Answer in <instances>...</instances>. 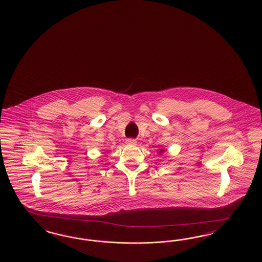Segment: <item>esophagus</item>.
<instances>
[{
	"label": "esophagus",
	"mask_w": 262,
	"mask_h": 262,
	"mask_svg": "<svg viewBox=\"0 0 262 262\" xmlns=\"http://www.w3.org/2000/svg\"><path fill=\"white\" fill-rule=\"evenodd\" d=\"M137 142H136V140L134 139H127L126 140V144H135Z\"/></svg>",
	"instance_id": "1"
}]
</instances>
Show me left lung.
<instances>
[{
  "label": "left lung",
  "mask_w": 262,
  "mask_h": 262,
  "mask_svg": "<svg viewBox=\"0 0 262 262\" xmlns=\"http://www.w3.org/2000/svg\"><path fill=\"white\" fill-rule=\"evenodd\" d=\"M159 152H164V149H160V151Z\"/></svg>",
  "instance_id": "8db88e82"
}]
</instances>
